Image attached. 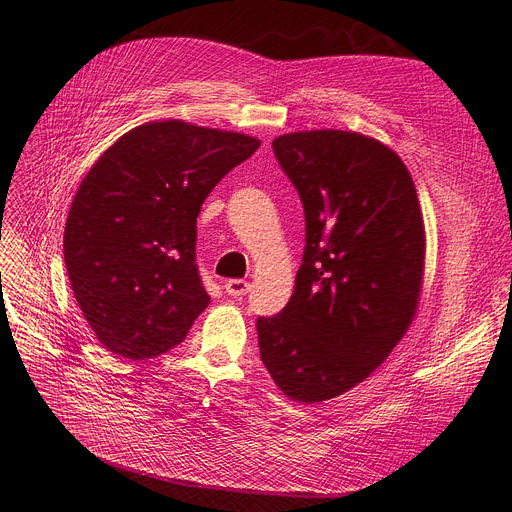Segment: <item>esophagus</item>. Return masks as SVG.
Segmentation results:
<instances>
[{
  "instance_id": "34e87169",
  "label": "esophagus",
  "mask_w": 512,
  "mask_h": 512,
  "mask_svg": "<svg viewBox=\"0 0 512 512\" xmlns=\"http://www.w3.org/2000/svg\"><path fill=\"white\" fill-rule=\"evenodd\" d=\"M225 289H227V294H229V296H233V298H241V296H246V294H248L250 283H248L246 279H231V281H227V283H225Z\"/></svg>"
}]
</instances>
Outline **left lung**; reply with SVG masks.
<instances>
[{
	"label": "left lung",
	"mask_w": 512,
	"mask_h": 512,
	"mask_svg": "<svg viewBox=\"0 0 512 512\" xmlns=\"http://www.w3.org/2000/svg\"><path fill=\"white\" fill-rule=\"evenodd\" d=\"M304 204L296 289L260 316L258 346L281 392L302 404L342 396L392 354L417 314L425 225L402 158L354 131H298L273 141Z\"/></svg>",
	"instance_id": "8db88e82"
}]
</instances>
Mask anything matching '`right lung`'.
<instances>
[{
    "label": "right lung",
    "mask_w": 512,
    "mask_h": 512,
    "mask_svg": "<svg viewBox=\"0 0 512 512\" xmlns=\"http://www.w3.org/2000/svg\"><path fill=\"white\" fill-rule=\"evenodd\" d=\"M256 137L154 120L97 158L64 227V262L91 331L143 360L181 344L210 304L196 264L198 214Z\"/></svg>",
    "instance_id": "1"
}]
</instances>
